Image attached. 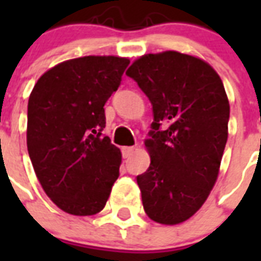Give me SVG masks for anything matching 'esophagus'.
I'll return each mask as SVG.
<instances>
[{
    "instance_id": "1",
    "label": "esophagus",
    "mask_w": 261,
    "mask_h": 261,
    "mask_svg": "<svg viewBox=\"0 0 261 261\" xmlns=\"http://www.w3.org/2000/svg\"><path fill=\"white\" fill-rule=\"evenodd\" d=\"M134 150H135L134 146H124V147H122L123 157H124V159H127V157H130V155L133 154V153H134Z\"/></svg>"
}]
</instances>
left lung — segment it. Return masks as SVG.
Listing matches in <instances>:
<instances>
[{"instance_id": "obj_1", "label": "left lung", "mask_w": 261, "mask_h": 261, "mask_svg": "<svg viewBox=\"0 0 261 261\" xmlns=\"http://www.w3.org/2000/svg\"><path fill=\"white\" fill-rule=\"evenodd\" d=\"M153 107L150 167L137 176L147 217L176 225L206 202L227 141L230 107L217 71L177 51L147 54L126 71Z\"/></svg>"}]
</instances>
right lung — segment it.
Instances as JSON below:
<instances>
[{
  "mask_svg": "<svg viewBox=\"0 0 261 261\" xmlns=\"http://www.w3.org/2000/svg\"><path fill=\"white\" fill-rule=\"evenodd\" d=\"M130 61L83 57L46 71L28 100L27 147L47 196L73 215L104 208L119 177L122 154L101 131L104 104Z\"/></svg>",
  "mask_w": 261,
  "mask_h": 261,
  "instance_id": "add662e5",
  "label": "right lung"
}]
</instances>
